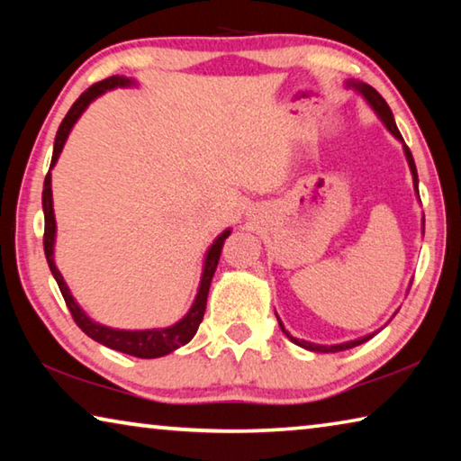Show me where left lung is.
<instances>
[{
    "label": "left lung",
    "mask_w": 461,
    "mask_h": 461,
    "mask_svg": "<svg viewBox=\"0 0 461 461\" xmlns=\"http://www.w3.org/2000/svg\"><path fill=\"white\" fill-rule=\"evenodd\" d=\"M349 85H352V87H356L357 91L362 93V95L368 99V104L374 107V112L378 113V118L384 122V126L390 130V134L393 136H396L401 140V142H404L402 140V136H401V131H399V128H396V123H394V118H393V112H390V107H388V104L384 99H382V95L380 93L374 89V87H370V85H364V83H352L349 81ZM404 154H407V160H409V167H411V173H412V183H415V189L419 191V176H417V167H415V160H412V154H411V150H409V146H404ZM278 325L283 327V323H280V319H278ZM283 331H285V327H283ZM286 333V331H285ZM288 335V333H286ZM288 338H291V335H288ZM370 338H374V333L372 335H366V338H360V339H356V341H348V343H339V346H317V343H309V341H303V339H296V338H291V341L293 343H296V346H301V348H305V349H311V352H341V349H349V348H356V346H360V343H364V341H368Z\"/></svg>",
    "instance_id": "8db88e82"
}]
</instances>
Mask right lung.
Instances as JSON below:
<instances>
[{
  "label": "right lung",
  "mask_w": 461,
  "mask_h": 461,
  "mask_svg": "<svg viewBox=\"0 0 461 461\" xmlns=\"http://www.w3.org/2000/svg\"><path fill=\"white\" fill-rule=\"evenodd\" d=\"M131 81L126 79V77H107V79L99 81L95 85H91L87 91L81 93V97L75 101L73 107L68 109V113L65 115V120L60 122L59 131H57V140H54V152H52V162L50 167H54L59 154L62 150V146L67 142L68 131H71L73 123L79 120V115L85 112L93 99L101 93H105L107 89L113 87H126ZM42 209H44V254H46V262H49L50 272L54 280L62 293V299H65L68 311L75 319V323L81 327L83 333H87L91 339H95L104 346L118 349V352L136 356V357H160L167 356L170 352H175L176 348L185 346L193 339V335L197 333L199 325L203 321V315H205V307H207V294H209V286H212V278L215 275L217 262H220L221 256V248L225 238L230 236V230L223 231L220 238L213 241V246L209 248L207 258H205V268H203V276H201V285H199V293L197 299H194L193 307L189 313H186L181 321L175 323L173 327H167V330H146V331H122V330H109L105 325H99L95 321L83 313L77 305L73 294L68 293V288L62 280L59 268L54 267V258H52V248H54V231H57V223H54V209H52V189H50V173L44 178V191H42Z\"/></svg>",
  "instance_id": "1"
}]
</instances>
